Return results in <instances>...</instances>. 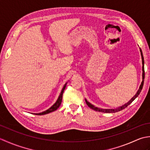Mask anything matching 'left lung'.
Returning a JSON list of instances; mask_svg holds the SVG:
<instances>
[{"label":"left lung","mask_w":150,"mask_h":150,"mask_svg":"<svg viewBox=\"0 0 150 150\" xmlns=\"http://www.w3.org/2000/svg\"><path fill=\"white\" fill-rule=\"evenodd\" d=\"M140 52H141V57H142V81L141 82V84L140 85V87L139 88V90H137V93H135V95H134V96H133L131 98V99H130L128 102V103H126V104H124V105H122V106H119V107L116 108H114V109H103V108H100L96 107V106H95L94 105L91 104L90 103H89V102L85 98L86 103L87 105H88L89 107H90V108H91L92 110H93L96 111H100V112H103V113H115V112H117V111H121L122 110L124 109V108H126L127 106H128V105H129L130 104H131L132 102L137 97L139 96V95L140 94V93H141V91L142 89L143 88V85H144V75H145V73H144V57H143L142 52V50H141V48H140Z\"/></svg>","instance_id":"1"}]
</instances>
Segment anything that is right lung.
Segmentation results:
<instances>
[{
  "label": "right lung",
  "mask_w": 150,
  "mask_h": 150,
  "mask_svg": "<svg viewBox=\"0 0 150 150\" xmlns=\"http://www.w3.org/2000/svg\"><path fill=\"white\" fill-rule=\"evenodd\" d=\"M68 82H66V83L64 85V87L62 88V90L61 91V92H60V93L59 95V96L58 97V98H57V101L55 102V103L54 104L53 106H51L49 109L46 110V111H42V112L41 113H34L35 115H45V114H47V113H50L51 112H53V111L57 110L58 108H59L60 105L61 104V103H62V95H63V93H64V91L65 88H66V84Z\"/></svg>",
  "instance_id": "1"
}]
</instances>
